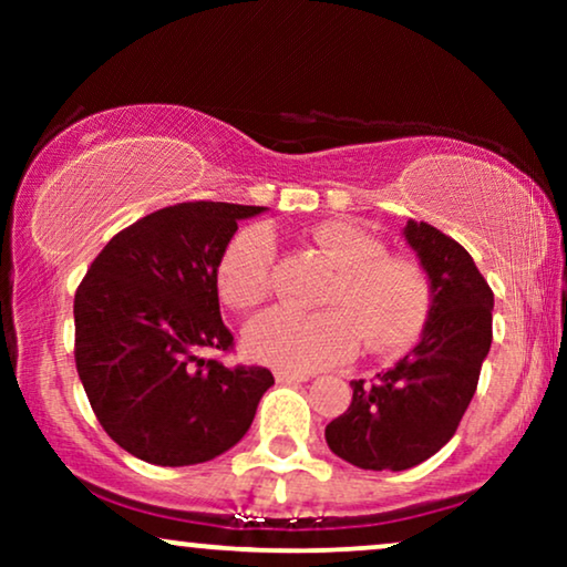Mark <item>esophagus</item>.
Masks as SVG:
<instances>
[{
	"mask_svg": "<svg viewBox=\"0 0 567 567\" xmlns=\"http://www.w3.org/2000/svg\"><path fill=\"white\" fill-rule=\"evenodd\" d=\"M275 379H277V383H301V381H309V375H306V373H290V370H277Z\"/></svg>",
	"mask_w": 567,
	"mask_h": 567,
	"instance_id": "obj_1",
	"label": "esophagus"
}]
</instances>
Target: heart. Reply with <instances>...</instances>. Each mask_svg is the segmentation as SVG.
Instances as JSON below:
<instances>
[{
    "label": "heart",
    "instance_id": "1",
    "mask_svg": "<svg viewBox=\"0 0 567 567\" xmlns=\"http://www.w3.org/2000/svg\"><path fill=\"white\" fill-rule=\"evenodd\" d=\"M320 252L338 275L324 292L333 309L296 311L275 306L245 328V349L264 365L306 373L338 365L357 351L360 336L373 351L408 347L429 315V282L419 264L386 256L375 234L351 220H322L311 229ZM275 234L252 224L220 252L216 285L231 309H252L269 296Z\"/></svg>",
    "mask_w": 567,
    "mask_h": 567
}]
</instances>
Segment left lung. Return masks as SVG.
<instances>
[{"instance_id": "8db88e82", "label": "left lung", "mask_w": 567, "mask_h": 567, "mask_svg": "<svg viewBox=\"0 0 567 567\" xmlns=\"http://www.w3.org/2000/svg\"><path fill=\"white\" fill-rule=\"evenodd\" d=\"M402 234L429 279L421 341L373 383L351 381L349 410L324 426L338 458L373 472L419 466L453 437L493 341V290L470 252L424 220Z\"/></svg>"}]
</instances>
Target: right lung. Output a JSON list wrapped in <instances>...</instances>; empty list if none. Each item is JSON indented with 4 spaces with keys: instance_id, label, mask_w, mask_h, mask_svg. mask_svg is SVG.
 <instances>
[{
    "instance_id": "obj_1",
    "label": "right lung",
    "mask_w": 567,
    "mask_h": 567,
    "mask_svg": "<svg viewBox=\"0 0 567 567\" xmlns=\"http://www.w3.org/2000/svg\"><path fill=\"white\" fill-rule=\"evenodd\" d=\"M266 207L181 202L101 250L74 296L76 373L116 445L157 466L205 464L237 445L275 375L226 368L216 269L237 220Z\"/></svg>"
}]
</instances>
